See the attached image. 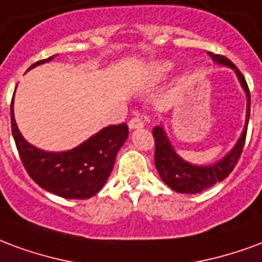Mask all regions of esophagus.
Wrapping results in <instances>:
<instances>
[{
    "mask_svg": "<svg viewBox=\"0 0 262 262\" xmlns=\"http://www.w3.org/2000/svg\"><path fill=\"white\" fill-rule=\"evenodd\" d=\"M128 127H129V129L142 128V127H144V121H142V120H141L139 117H134V118H131V120H129Z\"/></svg>",
    "mask_w": 262,
    "mask_h": 262,
    "instance_id": "34e87169",
    "label": "esophagus"
}]
</instances>
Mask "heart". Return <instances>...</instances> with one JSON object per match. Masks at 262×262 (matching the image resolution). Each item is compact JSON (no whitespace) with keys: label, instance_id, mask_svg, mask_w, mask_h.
<instances>
[{"label":"heart","instance_id":"1","mask_svg":"<svg viewBox=\"0 0 262 262\" xmlns=\"http://www.w3.org/2000/svg\"><path fill=\"white\" fill-rule=\"evenodd\" d=\"M171 68H173V64L170 61H158V62L150 66L149 71L146 74V79L149 82L160 81L170 72Z\"/></svg>","mask_w":262,"mask_h":262}]
</instances>
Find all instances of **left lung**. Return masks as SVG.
I'll list each match as a JSON object with an SVG mask.
<instances>
[{"label":"left lung","mask_w":262,"mask_h":262,"mask_svg":"<svg viewBox=\"0 0 262 262\" xmlns=\"http://www.w3.org/2000/svg\"><path fill=\"white\" fill-rule=\"evenodd\" d=\"M208 54L215 62L221 64V66L229 67L236 72L238 81L246 92V96H247L246 125H244L243 133L240 135L237 144L234 145V148L223 159L209 166H196L181 159L180 156L176 154V150L173 149L163 127L162 125L155 127L154 138L156 170L159 173L163 183H166L171 190L181 192V194H196V192L204 191L213 184H216L217 181L225 180L232 173L234 166L237 165L238 158H240L242 150H243L246 135H247V125H249L250 118V91L249 86H247V82L244 79L243 74L237 70V67L234 66L229 58H226L225 55L213 54L209 51H208Z\"/></svg>","instance_id":"1"}]
</instances>
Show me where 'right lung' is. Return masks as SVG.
<instances>
[{
    "mask_svg": "<svg viewBox=\"0 0 262 262\" xmlns=\"http://www.w3.org/2000/svg\"><path fill=\"white\" fill-rule=\"evenodd\" d=\"M53 58L54 55L37 61L29 70ZM11 128L20 160L32 180L46 191L68 200H86L102 190L112 173L118 150L128 138L127 124H117L100 129L71 150L37 149L18 129L13 117V100L11 103Z\"/></svg>",
    "mask_w": 262,
    "mask_h": 262,
    "instance_id": "right-lung-1",
    "label": "right lung"
}]
</instances>
